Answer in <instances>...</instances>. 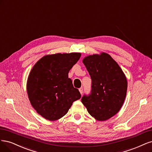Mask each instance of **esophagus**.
<instances>
[{
	"label": "esophagus",
	"instance_id": "1",
	"mask_svg": "<svg viewBox=\"0 0 152 152\" xmlns=\"http://www.w3.org/2000/svg\"><path fill=\"white\" fill-rule=\"evenodd\" d=\"M79 91H80V94H83V88H80L79 89Z\"/></svg>",
	"mask_w": 152,
	"mask_h": 152
}]
</instances>
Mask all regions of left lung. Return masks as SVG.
Returning a JSON list of instances; mask_svg holds the SVG:
<instances>
[{
	"label": "left lung",
	"instance_id": "left-lung-1",
	"mask_svg": "<svg viewBox=\"0 0 152 152\" xmlns=\"http://www.w3.org/2000/svg\"><path fill=\"white\" fill-rule=\"evenodd\" d=\"M83 62L91 79V90L81 102L98 121L111 118L119 111L126 96L128 83L121 68L108 53L87 56Z\"/></svg>",
	"mask_w": 152,
	"mask_h": 152
}]
</instances>
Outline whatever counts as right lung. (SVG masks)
Returning <instances> with one entry per match:
<instances>
[{
  "instance_id": "obj_1",
  "label": "right lung",
  "mask_w": 152,
  "mask_h": 152,
  "mask_svg": "<svg viewBox=\"0 0 152 152\" xmlns=\"http://www.w3.org/2000/svg\"><path fill=\"white\" fill-rule=\"evenodd\" d=\"M80 53H56L39 60L27 81V93L37 113L49 121L65 115L81 94L68 77L70 69L80 59Z\"/></svg>"
}]
</instances>
